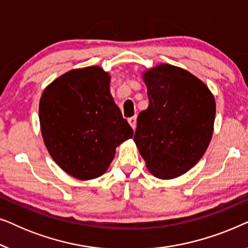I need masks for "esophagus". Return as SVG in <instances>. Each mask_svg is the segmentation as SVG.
<instances>
[{
    "instance_id": "obj_1",
    "label": "esophagus",
    "mask_w": 248,
    "mask_h": 248,
    "mask_svg": "<svg viewBox=\"0 0 248 248\" xmlns=\"http://www.w3.org/2000/svg\"><path fill=\"white\" fill-rule=\"evenodd\" d=\"M128 123H130L132 128H133V130H135V126H137V116H133V117L128 118Z\"/></svg>"
}]
</instances>
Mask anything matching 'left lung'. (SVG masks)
I'll list each match as a JSON object with an SVG mask.
<instances>
[{
  "label": "left lung",
  "instance_id": "1",
  "mask_svg": "<svg viewBox=\"0 0 248 248\" xmlns=\"http://www.w3.org/2000/svg\"><path fill=\"white\" fill-rule=\"evenodd\" d=\"M149 106L138 116L134 142L155 177L189 170L208 148L216 101L209 88L187 71L162 64L144 73Z\"/></svg>",
  "mask_w": 248,
  "mask_h": 248
}]
</instances>
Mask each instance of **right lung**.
I'll return each mask as SVG.
<instances>
[{
  "label": "right lung",
  "mask_w": 248,
  "mask_h": 248,
  "mask_svg": "<svg viewBox=\"0 0 248 248\" xmlns=\"http://www.w3.org/2000/svg\"><path fill=\"white\" fill-rule=\"evenodd\" d=\"M110 77L99 66L72 70L44 90L39 122L54 161L78 179L99 177L115 149L133 137L109 93Z\"/></svg>",
  "instance_id": "right-lung-1"
}]
</instances>
